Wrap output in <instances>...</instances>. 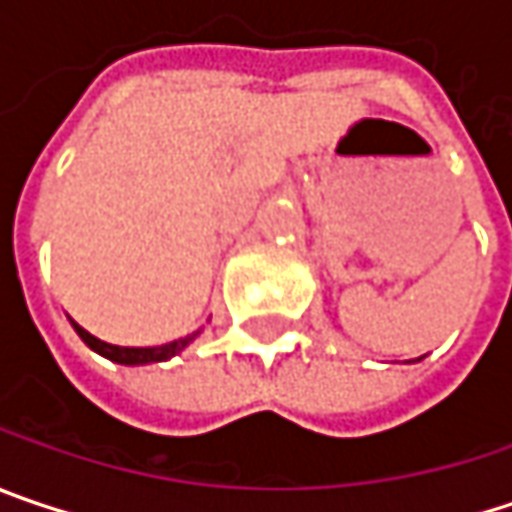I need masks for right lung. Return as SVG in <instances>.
<instances>
[{
    "instance_id": "add662e5",
    "label": "right lung",
    "mask_w": 512,
    "mask_h": 512,
    "mask_svg": "<svg viewBox=\"0 0 512 512\" xmlns=\"http://www.w3.org/2000/svg\"><path fill=\"white\" fill-rule=\"evenodd\" d=\"M72 329L78 332V338H81L92 352H98V355H104V358H110V361H116V364H125V367H139V364L168 361V358H174L177 352H183V349L189 347V344L201 335V329H198V332H192V335H186V338H177V341L163 344V347H116V344L98 341L95 335H90V332H87L84 326H78L75 320H72Z\"/></svg>"
}]
</instances>
